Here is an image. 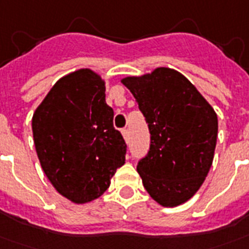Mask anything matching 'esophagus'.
I'll list each match as a JSON object with an SVG mask.
<instances>
[{
  "label": "esophagus",
  "mask_w": 249,
  "mask_h": 249,
  "mask_svg": "<svg viewBox=\"0 0 249 249\" xmlns=\"http://www.w3.org/2000/svg\"><path fill=\"white\" fill-rule=\"evenodd\" d=\"M121 134H123V137H124V140L125 141H126V140H128L129 138V132H128V129H123V130H121Z\"/></svg>",
  "instance_id": "1"
}]
</instances>
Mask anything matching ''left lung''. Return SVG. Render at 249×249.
Listing matches in <instances>:
<instances>
[{
  "label": "left lung",
  "instance_id": "8db88e82",
  "mask_svg": "<svg viewBox=\"0 0 249 249\" xmlns=\"http://www.w3.org/2000/svg\"><path fill=\"white\" fill-rule=\"evenodd\" d=\"M121 82L149 125L150 150L137 164L143 187L162 206L184 204L200 189L213 163L217 113L174 69L157 68Z\"/></svg>",
  "mask_w": 249,
  "mask_h": 249
}]
</instances>
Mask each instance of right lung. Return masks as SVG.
<instances>
[{
    "instance_id": "add662e5",
    "label": "right lung",
    "mask_w": 249,
    "mask_h": 249,
    "mask_svg": "<svg viewBox=\"0 0 249 249\" xmlns=\"http://www.w3.org/2000/svg\"><path fill=\"white\" fill-rule=\"evenodd\" d=\"M41 168L56 191L74 204L103 195L125 163L126 143L113 126L99 74L79 69L58 79L32 116Z\"/></svg>"
}]
</instances>
